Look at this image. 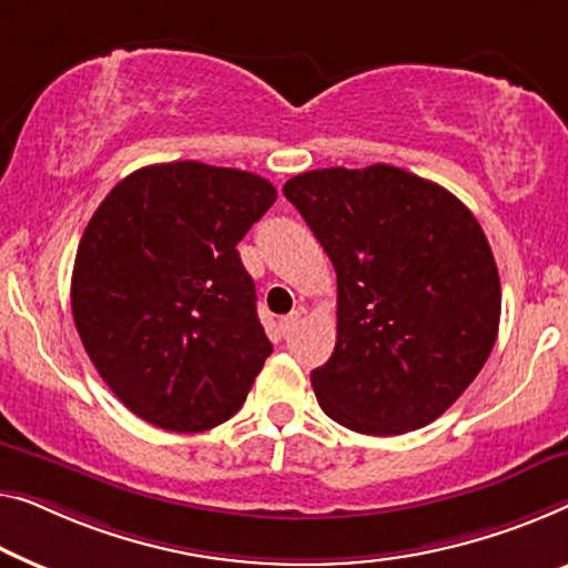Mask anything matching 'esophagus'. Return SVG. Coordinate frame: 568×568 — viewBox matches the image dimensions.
Returning <instances> with one entry per match:
<instances>
[{"mask_svg": "<svg viewBox=\"0 0 568 568\" xmlns=\"http://www.w3.org/2000/svg\"><path fill=\"white\" fill-rule=\"evenodd\" d=\"M298 313H291V316H285V318H281V324H277V328H281V334L283 336H287L295 328V324H298Z\"/></svg>", "mask_w": 568, "mask_h": 568, "instance_id": "obj_1", "label": "esophagus"}]
</instances>
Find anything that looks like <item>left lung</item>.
<instances>
[{"label": "left lung", "instance_id": "8db88e82", "mask_svg": "<svg viewBox=\"0 0 568 568\" xmlns=\"http://www.w3.org/2000/svg\"><path fill=\"white\" fill-rule=\"evenodd\" d=\"M336 270V346L311 372L332 420L367 436L428 426L479 375L500 326V275L464 203L403 168L291 178Z\"/></svg>", "mask_w": 568, "mask_h": 568}]
</instances>
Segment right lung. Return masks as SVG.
I'll return each mask as SVG.
<instances>
[{
    "mask_svg": "<svg viewBox=\"0 0 568 568\" xmlns=\"http://www.w3.org/2000/svg\"><path fill=\"white\" fill-rule=\"evenodd\" d=\"M275 185L196 160L134 171L79 242L71 308L99 375L134 416L196 434L232 418L273 352L236 244Z\"/></svg>",
    "mask_w": 568,
    "mask_h": 568,
    "instance_id": "add662e5",
    "label": "right lung"
}]
</instances>
